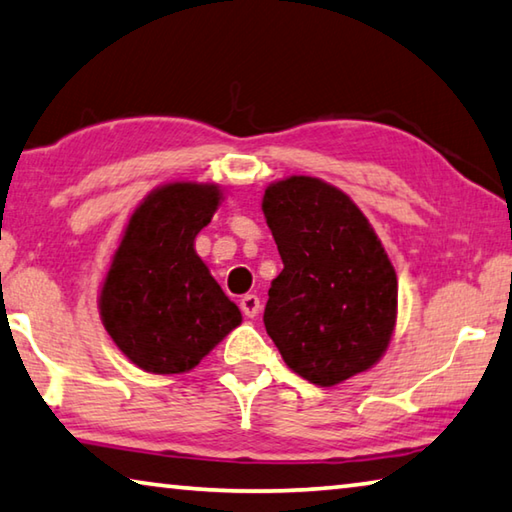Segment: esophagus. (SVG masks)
<instances>
[{
  "label": "esophagus",
  "instance_id": "obj_1",
  "mask_svg": "<svg viewBox=\"0 0 512 512\" xmlns=\"http://www.w3.org/2000/svg\"><path fill=\"white\" fill-rule=\"evenodd\" d=\"M239 307L244 311V316L255 318L259 314V309H262V302H259V298L253 296V293H246V296L239 300Z\"/></svg>",
  "mask_w": 512,
  "mask_h": 512
}]
</instances>
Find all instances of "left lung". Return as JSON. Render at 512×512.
Returning a JSON list of instances; mask_svg holds the SVG:
<instances>
[{"mask_svg": "<svg viewBox=\"0 0 512 512\" xmlns=\"http://www.w3.org/2000/svg\"><path fill=\"white\" fill-rule=\"evenodd\" d=\"M262 210L282 257L264 325L287 366L336 386L384 357L397 320V275L366 216L339 187L289 176Z\"/></svg>", "mask_w": 512, "mask_h": 512, "instance_id": "1", "label": "left lung"}]
</instances>
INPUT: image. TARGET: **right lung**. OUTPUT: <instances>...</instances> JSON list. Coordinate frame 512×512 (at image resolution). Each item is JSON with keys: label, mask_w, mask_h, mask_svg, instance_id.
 I'll return each mask as SVG.
<instances>
[{"label": "right lung", "mask_w": 512, "mask_h": 512, "mask_svg": "<svg viewBox=\"0 0 512 512\" xmlns=\"http://www.w3.org/2000/svg\"><path fill=\"white\" fill-rule=\"evenodd\" d=\"M221 201L214 183H169L128 219L101 284L99 314L137 368L189 372L241 323L239 307L194 248Z\"/></svg>", "instance_id": "obj_1"}]
</instances>
